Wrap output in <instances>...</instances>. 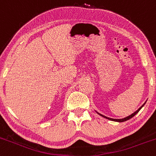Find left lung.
<instances>
[{"label": "left lung", "mask_w": 156, "mask_h": 156, "mask_svg": "<svg viewBox=\"0 0 156 156\" xmlns=\"http://www.w3.org/2000/svg\"><path fill=\"white\" fill-rule=\"evenodd\" d=\"M146 104V102L144 103V104L143 105L141 106V107L140 108L138 109V110L137 111H136L135 112H134V113H133L132 115H129V116H127V117H126V118H122V119H114V118H108V117H106V116H105V115H101V114H99V113H98V112H97V113L98 114V115H101V117H103V118H106V119H108V120H110V121H116V122H124V121H127V120H129V119H130V118H132L133 117V116H135L136 115L137 113H138L139 112H140V109L142 108L143 107V106H144V105Z\"/></svg>", "instance_id": "1"}]
</instances>
